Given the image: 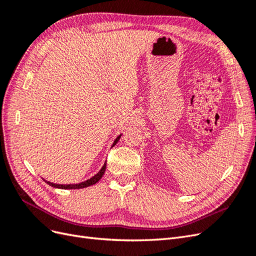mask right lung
I'll return each mask as SVG.
<instances>
[{
    "instance_id": "add662e5",
    "label": "right lung",
    "mask_w": 256,
    "mask_h": 256,
    "mask_svg": "<svg viewBox=\"0 0 256 256\" xmlns=\"http://www.w3.org/2000/svg\"><path fill=\"white\" fill-rule=\"evenodd\" d=\"M120 136H122V134H120L118 138H115L114 142H113V144H112V146H114L116 143L118 142V140L120 138ZM106 164L104 162V164L102 166V170H100V171H99L96 175H94L92 177H90V180H85V182H79V184H54V182H48V180H44V182H47L49 186H51V187H53V188H58V189H65V190H66V189H82V188H86V187H90V186L95 184L96 182H98L100 180H102V177L104 176V172H106Z\"/></svg>"
}]
</instances>
